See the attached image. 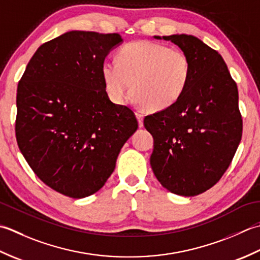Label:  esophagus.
<instances>
[{"label":"esophagus","instance_id":"1","mask_svg":"<svg viewBox=\"0 0 260 260\" xmlns=\"http://www.w3.org/2000/svg\"><path fill=\"white\" fill-rule=\"evenodd\" d=\"M136 115H137V118H138V122H139V126L141 128V126H144V116H145V114L142 113V112H140V111H137Z\"/></svg>","mask_w":260,"mask_h":260}]
</instances>
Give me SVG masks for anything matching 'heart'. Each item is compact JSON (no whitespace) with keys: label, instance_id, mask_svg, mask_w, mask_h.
I'll return each instance as SVG.
<instances>
[{"label":"heart","instance_id":"1","mask_svg":"<svg viewBox=\"0 0 260 260\" xmlns=\"http://www.w3.org/2000/svg\"><path fill=\"white\" fill-rule=\"evenodd\" d=\"M101 71L111 100L124 103L131 96L134 82L138 101L151 111L176 103L192 76L190 60L183 50L147 40L125 45L119 51L118 61L107 59Z\"/></svg>","mask_w":260,"mask_h":260}]
</instances>
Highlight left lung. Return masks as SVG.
<instances>
[{
	"label": "left lung",
	"mask_w": 260,
	"mask_h": 260,
	"mask_svg": "<svg viewBox=\"0 0 260 260\" xmlns=\"http://www.w3.org/2000/svg\"><path fill=\"white\" fill-rule=\"evenodd\" d=\"M162 39L188 56L192 76L176 103L144 120L153 138L150 165L169 192L195 197L220 181L240 144L238 88L221 55L202 40L190 35Z\"/></svg>",
	"instance_id": "obj_1"
}]
</instances>
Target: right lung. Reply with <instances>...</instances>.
Wrapping results in <instances>:
<instances>
[{"label":"right lung","mask_w":260,"mask_h":260,"mask_svg":"<svg viewBox=\"0 0 260 260\" xmlns=\"http://www.w3.org/2000/svg\"><path fill=\"white\" fill-rule=\"evenodd\" d=\"M119 34L70 31L41 45L18 84L15 136L31 169L73 199L103 187L125 141L134 111L105 91L102 65Z\"/></svg>","instance_id":"add662e5"}]
</instances>
